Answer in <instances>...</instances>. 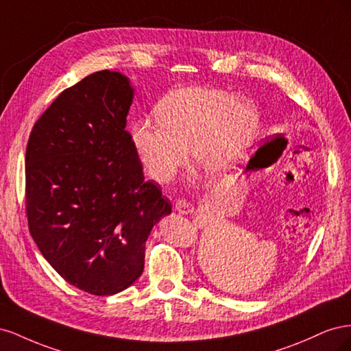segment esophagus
Instances as JSON below:
<instances>
[{"instance_id": "obj_1", "label": "esophagus", "mask_w": 351, "mask_h": 351, "mask_svg": "<svg viewBox=\"0 0 351 351\" xmlns=\"http://www.w3.org/2000/svg\"><path fill=\"white\" fill-rule=\"evenodd\" d=\"M193 209H195V208L192 206V204H190L189 200H186V199H183V197L176 200V210L180 212V214H183V215L192 214Z\"/></svg>"}]
</instances>
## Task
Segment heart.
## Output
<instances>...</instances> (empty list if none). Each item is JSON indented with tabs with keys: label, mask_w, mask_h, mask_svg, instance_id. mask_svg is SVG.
I'll return each mask as SVG.
<instances>
[{
	"label": "heart",
	"mask_w": 351,
	"mask_h": 351,
	"mask_svg": "<svg viewBox=\"0 0 351 351\" xmlns=\"http://www.w3.org/2000/svg\"><path fill=\"white\" fill-rule=\"evenodd\" d=\"M156 121L137 120L132 142L146 171L159 183L186 162L210 178H222L249 158L259 133V111L247 98L212 86L171 92L155 108Z\"/></svg>",
	"instance_id": "1"
}]
</instances>
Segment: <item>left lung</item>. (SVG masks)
<instances>
[{"label":"left lung","mask_w":351,"mask_h":351,"mask_svg":"<svg viewBox=\"0 0 351 351\" xmlns=\"http://www.w3.org/2000/svg\"><path fill=\"white\" fill-rule=\"evenodd\" d=\"M256 155H258V152H256ZM256 155H254V156H256ZM252 161H253V158H252L250 161H249V165H247V168H250V165H252Z\"/></svg>","instance_id":"obj_1"}]
</instances>
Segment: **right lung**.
<instances>
[{
	"label": "right lung",
	"mask_w": 351,
	"mask_h": 351,
	"mask_svg": "<svg viewBox=\"0 0 351 351\" xmlns=\"http://www.w3.org/2000/svg\"><path fill=\"white\" fill-rule=\"evenodd\" d=\"M132 101L121 73L89 74L39 117L26 147L30 234L62 278L95 295L141 277L147 236L171 212L125 130Z\"/></svg>",
	"instance_id": "add662e5"
}]
</instances>
